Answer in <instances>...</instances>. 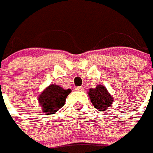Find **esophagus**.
<instances>
[{
    "instance_id": "1",
    "label": "esophagus",
    "mask_w": 153,
    "mask_h": 153,
    "mask_svg": "<svg viewBox=\"0 0 153 153\" xmlns=\"http://www.w3.org/2000/svg\"><path fill=\"white\" fill-rule=\"evenodd\" d=\"M85 90V88L84 87H77L76 88V91H79V92H83Z\"/></svg>"
}]
</instances>
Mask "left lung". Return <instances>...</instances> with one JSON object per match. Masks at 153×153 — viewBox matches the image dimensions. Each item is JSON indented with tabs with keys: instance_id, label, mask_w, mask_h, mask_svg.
<instances>
[{
	"instance_id": "left-lung-1",
	"label": "left lung",
	"mask_w": 153,
	"mask_h": 153,
	"mask_svg": "<svg viewBox=\"0 0 153 153\" xmlns=\"http://www.w3.org/2000/svg\"><path fill=\"white\" fill-rule=\"evenodd\" d=\"M90 100L94 107L99 111H108L114 102V98L108 93L107 88L99 84L95 88H90L88 92Z\"/></svg>"
}]
</instances>
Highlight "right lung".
Listing matches in <instances>:
<instances>
[{
	"instance_id": "obj_1",
	"label": "right lung",
	"mask_w": 153,
	"mask_h": 153,
	"mask_svg": "<svg viewBox=\"0 0 153 153\" xmlns=\"http://www.w3.org/2000/svg\"><path fill=\"white\" fill-rule=\"evenodd\" d=\"M71 92V89H64L59 85L50 84L38 97L42 111L47 115L54 114L64 106L65 99Z\"/></svg>"
}]
</instances>
